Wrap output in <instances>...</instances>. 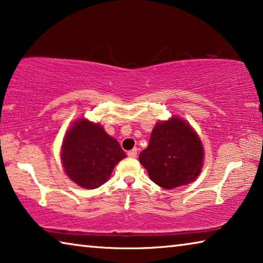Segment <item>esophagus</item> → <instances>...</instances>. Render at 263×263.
I'll return each mask as SVG.
<instances>
[{
  "label": "esophagus",
  "instance_id": "1",
  "mask_svg": "<svg viewBox=\"0 0 263 263\" xmlns=\"http://www.w3.org/2000/svg\"><path fill=\"white\" fill-rule=\"evenodd\" d=\"M127 155H128V157H130V158H136V157H137V148H133V149H131V151H128Z\"/></svg>",
  "mask_w": 263,
  "mask_h": 263
}]
</instances>
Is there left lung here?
Returning a JSON list of instances; mask_svg holds the SVG:
<instances>
[{
    "instance_id": "obj_1",
    "label": "left lung",
    "mask_w": 263,
    "mask_h": 263,
    "mask_svg": "<svg viewBox=\"0 0 263 263\" xmlns=\"http://www.w3.org/2000/svg\"><path fill=\"white\" fill-rule=\"evenodd\" d=\"M203 147L198 136L182 119L158 123L139 161L154 183L164 189L191 183L201 173Z\"/></svg>"
}]
</instances>
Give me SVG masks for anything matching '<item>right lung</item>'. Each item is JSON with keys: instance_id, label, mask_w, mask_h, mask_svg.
<instances>
[{"instance_id": "1", "label": "right lung", "mask_w": 263, "mask_h": 263, "mask_svg": "<svg viewBox=\"0 0 263 263\" xmlns=\"http://www.w3.org/2000/svg\"><path fill=\"white\" fill-rule=\"evenodd\" d=\"M125 152L99 124L81 119L69 128L62 144L61 160L70 180L86 189L99 188Z\"/></svg>"}]
</instances>
